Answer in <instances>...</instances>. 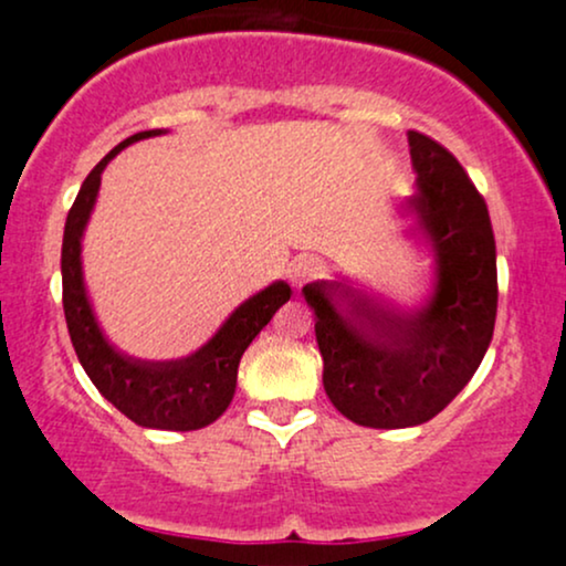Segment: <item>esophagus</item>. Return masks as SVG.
<instances>
[{"label":"esophagus","mask_w":566,"mask_h":566,"mask_svg":"<svg viewBox=\"0 0 566 566\" xmlns=\"http://www.w3.org/2000/svg\"><path fill=\"white\" fill-rule=\"evenodd\" d=\"M322 274L324 265L316 261V258H297V261L290 265V282L295 284V287H303V284L314 282V279H319Z\"/></svg>","instance_id":"obj_1"}]
</instances>
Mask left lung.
<instances>
[{
    "instance_id": "obj_1",
    "label": "left lung",
    "mask_w": 566,
    "mask_h": 566,
    "mask_svg": "<svg viewBox=\"0 0 566 566\" xmlns=\"http://www.w3.org/2000/svg\"><path fill=\"white\" fill-rule=\"evenodd\" d=\"M418 191L401 205L431 247L437 279L415 311L388 308L346 282L305 284L324 391L356 426L409 428L437 418L490 348L497 314L495 233L484 197L441 143L409 129Z\"/></svg>"
}]
</instances>
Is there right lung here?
I'll return each mask as SVG.
<instances>
[{"instance_id":"1","label":"right lung","mask_w":566,"mask_h":566,"mask_svg":"<svg viewBox=\"0 0 566 566\" xmlns=\"http://www.w3.org/2000/svg\"><path fill=\"white\" fill-rule=\"evenodd\" d=\"M161 135V129L129 135L112 148L93 172L84 178L76 193L74 207L69 210L66 231H63L61 274H63V311L71 343L84 373L95 388L112 405L127 415L133 423L159 431H197L210 426L226 412L237 391V369L242 354L255 340L271 316L290 301L292 290L287 282H274L244 301L223 322L210 340L186 359L172 361H140L116 350L103 335L82 276V233L93 212L101 172L122 148L129 143Z\"/></svg>"}]
</instances>
